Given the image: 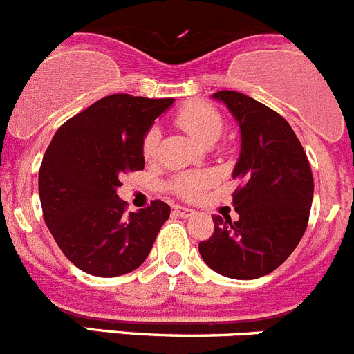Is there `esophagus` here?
<instances>
[{
  "instance_id": "34e87169",
  "label": "esophagus",
  "mask_w": 354,
  "mask_h": 354,
  "mask_svg": "<svg viewBox=\"0 0 354 354\" xmlns=\"http://www.w3.org/2000/svg\"><path fill=\"white\" fill-rule=\"evenodd\" d=\"M174 213L181 218H189V216L196 215V209L192 208H187V206H174Z\"/></svg>"
}]
</instances>
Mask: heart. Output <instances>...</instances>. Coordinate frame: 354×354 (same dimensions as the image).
I'll list each match as a JSON object with an SVG mask.
<instances>
[{
    "mask_svg": "<svg viewBox=\"0 0 354 354\" xmlns=\"http://www.w3.org/2000/svg\"><path fill=\"white\" fill-rule=\"evenodd\" d=\"M174 122L181 130L189 133L190 138L203 142V145H213V142L218 141L222 130H224V122H222L221 114L206 102H190L185 107H181L174 116ZM158 139H160V133L155 127L146 132L145 139H142V155L146 158L155 155ZM209 183H212L209 174L185 173L173 181V189L180 196L194 199V197H199L205 192Z\"/></svg>",
    "mask_w": 354,
    "mask_h": 354,
    "instance_id": "obj_1",
    "label": "heart"
}]
</instances>
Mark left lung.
Masks as SVG:
<instances>
[{
    "mask_svg": "<svg viewBox=\"0 0 354 354\" xmlns=\"http://www.w3.org/2000/svg\"><path fill=\"white\" fill-rule=\"evenodd\" d=\"M222 102L240 129V157L232 178L238 221L213 216L212 238L199 254L213 272L252 280L284 263L307 229L314 180L304 146L284 118L238 91L212 95Z\"/></svg>",
    "mask_w": 354,
    "mask_h": 354,
    "instance_id": "1",
    "label": "left lung"
}]
</instances>
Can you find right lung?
Instances as JSON below:
<instances>
[{
    "label": "right lung",
    "instance_id": "add662e5",
    "mask_svg": "<svg viewBox=\"0 0 354 354\" xmlns=\"http://www.w3.org/2000/svg\"><path fill=\"white\" fill-rule=\"evenodd\" d=\"M173 98L109 95L63 123L44 155L38 194L44 221L79 270L118 277L139 268L171 208L136 213L116 194L123 173L145 169L142 139Z\"/></svg>",
    "mask_w": 354,
    "mask_h": 354
}]
</instances>
